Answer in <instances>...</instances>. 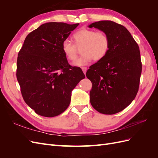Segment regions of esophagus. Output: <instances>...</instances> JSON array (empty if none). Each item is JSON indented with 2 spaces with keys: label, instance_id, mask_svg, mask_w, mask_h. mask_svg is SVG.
Masks as SVG:
<instances>
[{
  "label": "esophagus",
  "instance_id": "1",
  "mask_svg": "<svg viewBox=\"0 0 158 158\" xmlns=\"http://www.w3.org/2000/svg\"><path fill=\"white\" fill-rule=\"evenodd\" d=\"M82 70L83 73H84V74H85V73H86V71H87V68H86V67H82Z\"/></svg>",
  "mask_w": 158,
  "mask_h": 158
}]
</instances>
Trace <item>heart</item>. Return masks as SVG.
I'll return each mask as SVG.
<instances>
[{"label": "heart", "mask_w": 158, "mask_h": 158, "mask_svg": "<svg viewBox=\"0 0 158 158\" xmlns=\"http://www.w3.org/2000/svg\"><path fill=\"white\" fill-rule=\"evenodd\" d=\"M74 44L69 40H65L62 44V50L66 59L74 61L78 55V48L81 46L82 55L74 63L75 66L86 65L92 59L98 61L104 58L109 49V39L103 31H95L92 30H79L73 36Z\"/></svg>", "instance_id": "1"}]
</instances>
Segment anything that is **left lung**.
Returning <instances> with one entry per match:
<instances>
[{
    "label": "left lung",
    "mask_w": 158,
    "mask_h": 158,
    "mask_svg": "<svg viewBox=\"0 0 158 158\" xmlns=\"http://www.w3.org/2000/svg\"><path fill=\"white\" fill-rule=\"evenodd\" d=\"M88 27L105 32L109 39L107 55L85 74L92 83L90 103L99 113L115 114L128 106L138 93L142 73L139 47L125 27L113 21Z\"/></svg>",
    "instance_id": "1"
}]
</instances>
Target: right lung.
<instances>
[{
    "label": "right lung",
    "instance_id": "1",
    "mask_svg": "<svg viewBox=\"0 0 158 158\" xmlns=\"http://www.w3.org/2000/svg\"><path fill=\"white\" fill-rule=\"evenodd\" d=\"M79 25L48 22L27 35L18 52L16 77L26 104L40 115L52 117L67 109L71 92L85 78L70 66L62 44Z\"/></svg>",
    "mask_w": 158,
    "mask_h": 158
}]
</instances>
